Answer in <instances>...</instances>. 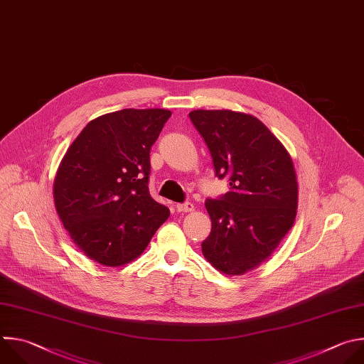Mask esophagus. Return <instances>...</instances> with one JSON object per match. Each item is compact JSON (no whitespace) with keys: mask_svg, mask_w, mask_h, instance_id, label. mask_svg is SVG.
Returning <instances> with one entry per match:
<instances>
[{"mask_svg":"<svg viewBox=\"0 0 364 364\" xmlns=\"http://www.w3.org/2000/svg\"><path fill=\"white\" fill-rule=\"evenodd\" d=\"M175 208H176L178 212H182V213H185V212H192V210L195 209L193 203H191V202H186V203H176Z\"/></svg>","mask_w":364,"mask_h":364,"instance_id":"esophagus-1","label":"esophagus"}]
</instances>
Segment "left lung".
Listing matches in <instances>:
<instances>
[{
  "label": "left lung",
  "mask_w": 364,
  "mask_h": 364,
  "mask_svg": "<svg viewBox=\"0 0 364 364\" xmlns=\"http://www.w3.org/2000/svg\"><path fill=\"white\" fill-rule=\"evenodd\" d=\"M189 117L230 192L205 202L210 234L208 262L227 275L261 265L291 230L299 205L294 164L284 144L255 116L234 110H193Z\"/></svg>",
  "instance_id": "8db88e82"
}]
</instances>
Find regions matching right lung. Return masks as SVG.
I'll return each mask as SVG.
<instances>
[{
  "mask_svg": "<svg viewBox=\"0 0 364 364\" xmlns=\"http://www.w3.org/2000/svg\"><path fill=\"white\" fill-rule=\"evenodd\" d=\"M172 112L123 109L89 122L63 156L53 196L71 241L90 259H136L169 218L148 188L151 148Z\"/></svg>",
  "mask_w": 364,
  "mask_h": 364,
  "instance_id": "add662e5",
  "label": "right lung"
}]
</instances>
